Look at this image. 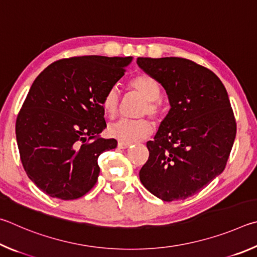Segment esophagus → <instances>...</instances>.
Returning <instances> with one entry per match:
<instances>
[{"instance_id": "obj_1", "label": "esophagus", "mask_w": 257, "mask_h": 257, "mask_svg": "<svg viewBox=\"0 0 257 257\" xmlns=\"http://www.w3.org/2000/svg\"><path fill=\"white\" fill-rule=\"evenodd\" d=\"M130 146H131L130 143H123V142L117 143V147H118V149H127Z\"/></svg>"}]
</instances>
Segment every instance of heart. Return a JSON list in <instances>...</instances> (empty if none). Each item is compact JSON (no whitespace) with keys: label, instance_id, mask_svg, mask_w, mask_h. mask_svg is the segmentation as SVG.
I'll use <instances>...</instances> for the list:
<instances>
[{"label":"heart","instance_id":"b5f03b06","mask_svg":"<svg viewBox=\"0 0 257 257\" xmlns=\"http://www.w3.org/2000/svg\"><path fill=\"white\" fill-rule=\"evenodd\" d=\"M134 91L146 99V105L142 108V114H148L152 118L159 119L161 108L158 102L161 88L158 81L149 74H139L130 82ZM102 109L109 117H114L118 110L119 92L116 87H111L102 98ZM152 132V125L148 119H119L111 124L108 134L123 143H133L148 138Z\"/></svg>","mask_w":257,"mask_h":257}]
</instances>
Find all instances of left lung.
Segmentation results:
<instances>
[{"mask_svg":"<svg viewBox=\"0 0 257 257\" xmlns=\"http://www.w3.org/2000/svg\"><path fill=\"white\" fill-rule=\"evenodd\" d=\"M138 65L163 85L170 109L154 141L140 181L163 201L199 193L226 167L236 138L227 90L212 71L181 57H139Z\"/></svg>","mask_w":257,"mask_h":257,"instance_id":"obj_1","label":"left lung"}]
</instances>
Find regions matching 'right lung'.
<instances>
[{
  "instance_id": "1",
  "label": "right lung",
  "mask_w": 257,
  "mask_h": 257,
  "mask_svg": "<svg viewBox=\"0 0 257 257\" xmlns=\"http://www.w3.org/2000/svg\"><path fill=\"white\" fill-rule=\"evenodd\" d=\"M132 60L64 58L36 78L17 117L16 136L22 166L39 190L75 200L94 186L98 157L117 147L115 139L99 136L106 127L102 98Z\"/></svg>"
}]
</instances>
